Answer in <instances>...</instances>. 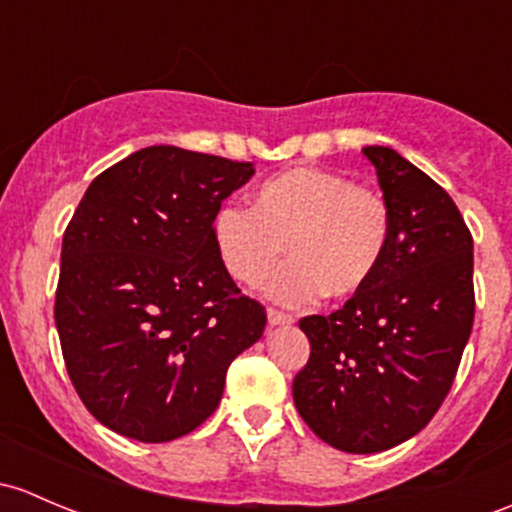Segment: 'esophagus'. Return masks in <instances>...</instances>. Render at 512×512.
Masks as SVG:
<instances>
[{"mask_svg": "<svg viewBox=\"0 0 512 512\" xmlns=\"http://www.w3.org/2000/svg\"><path fill=\"white\" fill-rule=\"evenodd\" d=\"M267 324H270V328H274V326H289V324H294V319L289 314H282V311L270 309V311H267Z\"/></svg>", "mask_w": 512, "mask_h": 512, "instance_id": "1", "label": "esophagus"}]
</instances>
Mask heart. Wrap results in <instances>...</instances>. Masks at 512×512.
Returning <instances> with one entry per match:
<instances>
[{"label":"heart","mask_w":512,"mask_h":512,"mask_svg":"<svg viewBox=\"0 0 512 512\" xmlns=\"http://www.w3.org/2000/svg\"><path fill=\"white\" fill-rule=\"evenodd\" d=\"M213 242L225 270L260 287L284 260L267 294L304 304L316 294L351 299L373 282L390 242V208L378 191L338 171L297 166L257 188L252 211L225 203L213 215Z\"/></svg>","instance_id":"b5f03b06"}]
</instances>
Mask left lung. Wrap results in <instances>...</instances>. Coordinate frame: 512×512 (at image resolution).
I'll return each mask as SVG.
<instances>
[{
  "label": "left lung",
  "instance_id": "8db88e82",
  "mask_svg": "<svg viewBox=\"0 0 512 512\" xmlns=\"http://www.w3.org/2000/svg\"><path fill=\"white\" fill-rule=\"evenodd\" d=\"M390 208L373 282L328 316H306L311 343L294 405L333 449H392L437 414L473 326V240L449 193L390 147H365Z\"/></svg>",
  "mask_w": 512,
  "mask_h": 512
}]
</instances>
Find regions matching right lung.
Segmentation results:
<instances>
[{"label": "right lung", "instance_id": "add662e5", "mask_svg": "<svg viewBox=\"0 0 512 512\" xmlns=\"http://www.w3.org/2000/svg\"><path fill=\"white\" fill-rule=\"evenodd\" d=\"M255 174L181 147L139 149L88 186L63 235L56 328L75 392L122 437L159 444L206 422L267 314L213 242L220 203Z\"/></svg>", "mask_w": 512, "mask_h": 512}]
</instances>
